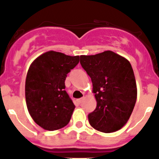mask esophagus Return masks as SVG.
<instances>
[{
    "label": "esophagus",
    "instance_id": "esophagus-1",
    "mask_svg": "<svg viewBox=\"0 0 159 159\" xmlns=\"http://www.w3.org/2000/svg\"><path fill=\"white\" fill-rule=\"evenodd\" d=\"M84 100V98H80V99H78V100H77V102H78V103H81V102H82V100Z\"/></svg>",
    "mask_w": 159,
    "mask_h": 159
}]
</instances>
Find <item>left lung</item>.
Segmentation results:
<instances>
[{"instance_id":"8db88e82","label":"left lung","mask_w":159,"mask_h":159,"mask_svg":"<svg viewBox=\"0 0 159 159\" xmlns=\"http://www.w3.org/2000/svg\"><path fill=\"white\" fill-rule=\"evenodd\" d=\"M80 63L91 78L96 107L89 124L103 133L116 132L126 124L136 101V79L131 64L114 52L81 56Z\"/></svg>"}]
</instances>
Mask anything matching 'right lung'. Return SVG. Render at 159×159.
<instances>
[{
    "mask_svg": "<svg viewBox=\"0 0 159 159\" xmlns=\"http://www.w3.org/2000/svg\"><path fill=\"white\" fill-rule=\"evenodd\" d=\"M78 63V56L49 51L31 63L25 84L26 106L34 121L44 129H59L69 123L75 106L65 91V80Z\"/></svg>",
    "mask_w": 159,
    "mask_h": 159,
    "instance_id": "obj_1",
    "label": "right lung"
}]
</instances>
